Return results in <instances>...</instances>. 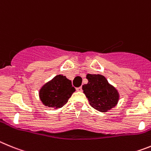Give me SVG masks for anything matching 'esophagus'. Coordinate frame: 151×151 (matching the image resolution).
<instances>
[{"label": "esophagus", "instance_id": "34e87169", "mask_svg": "<svg viewBox=\"0 0 151 151\" xmlns=\"http://www.w3.org/2000/svg\"><path fill=\"white\" fill-rule=\"evenodd\" d=\"M76 89H77V91H78V92H81V91H82V87H77L76 88Z\"/></svg>", "mask_w": 151, "mask_h": 151}]
</instances>
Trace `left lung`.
Wrapping results in <instances>:
<instances>
[{"mask_svg": "<svg viewBox=\"0 0 151 151\" xmlns=\"http://www.w3.org/2000/svg\"><path fill=\"white\" fill-rule=\"evenodd\" d=\"M88 83L83 85V93L92 108L100 112H108L117 104L119 94L116 88L101 74L86 75Z\"/></svg>", "mask_w": 151, "mask_h": 151, "instance_id": "left-lung-1", "label": "left lung"}]
</instances>
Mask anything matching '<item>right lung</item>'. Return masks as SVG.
<instances>
[{
	"mask_svg": "<svg viewBox=\"0 0 151 151\" xmlns=\"http://www.w3.org/2000/svg\"><path fill=\"white\" fill-rule=\"evenodd\" d=\"M75 92L71 81L59 74L46 83L39 90V98L43 105L53 109L62 108Z\"/></svg>",
	"mask_w": 151,
	"mask_h": 151,
	"instance_id": "right-lung-1",
	"label": "right lung"
}]
</instances>
